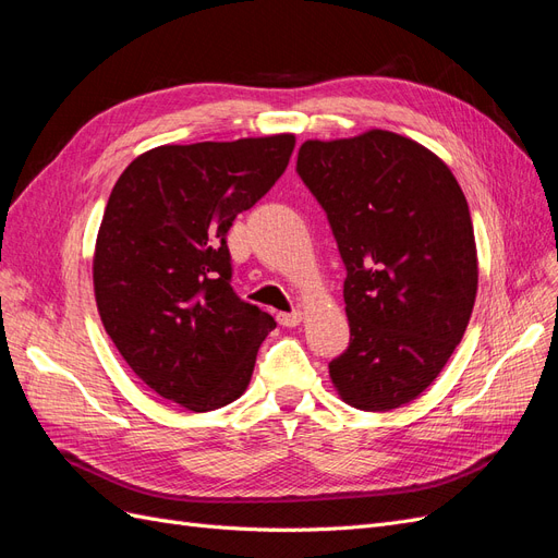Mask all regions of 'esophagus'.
Here are the masks:
<instances>
[{
	"mask_svg": "<svg viewBox=\"0 0 558 558\" xmlns=\"http://www.w3.org/2000/svg\"><path fill=\"white\" fill-rule=\"evenodd\" d=\"M277 320H279L281 326H286V328H295L300 320H302V312H298V310L281 312V314H277Z\"/></svg>",
	"mask_w": 558,
	"mask_h": 558,
	"instance_id": "1",
	"label": "esophagus"
}]
</instances>
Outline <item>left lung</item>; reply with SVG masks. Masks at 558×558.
Listing matches in <instances>:
<instances>
[{
  "label": "left lung",
  "mask_w": 558,
  "mask_h": 558,
  "mask_svg": "<svg viewBox=\"0 0 558 558\" xmlns=\"http://www.w3.org/2000/svg\"><path fill=\"white\" fill-rule=\"evenodd\" d=\"M295 172L324 207L347 267L349 347L328 363L342 400L388 412L442 373L477 295L468 202L449 167L388 130L310 140Z\"/></svg>",
  "instance_id": "1"
}]
</instances>
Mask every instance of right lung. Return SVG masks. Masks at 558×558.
Listing matches in <instances>:
<instances>
[{"label": "right lung", "mask_w": 558, "mask_h": 558, "mask_svg": "<svg viewBox=\"0 0 558 558\" xmlns=\"http://www.w3.org/2000/svg\"><path fill=\"white\" fill-rule=\"evenodd\" d=\"M293 134L158 146L116 181L93 281L105 330L148 388L191 412L238 400L277 320L232 291L228 230L272 189Z\"/></svg>", "instance_id": "obj_1"}]
</instances>
